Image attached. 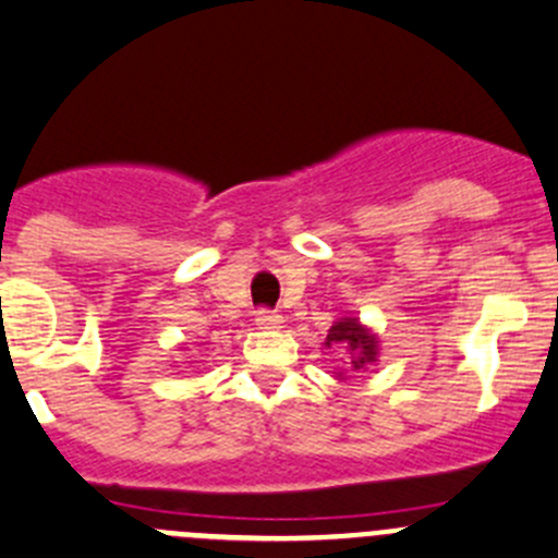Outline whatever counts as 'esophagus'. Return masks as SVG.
<instances>
[{
  "label": "esophagus",
  "instance_id": "obj_1",
  "mask_svg": "<svg viewBox=\"0 0 558 558\" xmlns=\"http://www.w3.org/2000/svg\"><path fill=\"white\" fill-rule=\"evenodd\" d=\"M280 322H283V316L278 311H267V307L256 311V324L262 329H278Z\"/></svg>",
  "mask_w": 558,
  "mask_h": 558
}]
</instances>
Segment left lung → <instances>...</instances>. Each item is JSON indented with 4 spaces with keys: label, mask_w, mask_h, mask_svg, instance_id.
<instances>
[{
    "label": "left lung",
    "mask_w": 558,
    "mask_h": 558,
    "mask_svg": "<svg viewBox=\"0 0 558 558\" xmlns=\"http://www.w3.org/2000/svg\"><path fill=\"white\" fill-rule=\"evenodd\" d=\"M327 345H343L349 351L351 371H365L371 362H376V338L356 318L335 322L327 335Z\"/></svg>",
    "instance_id": "obj_1"
}]
</instances>
